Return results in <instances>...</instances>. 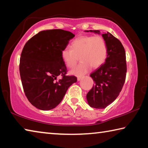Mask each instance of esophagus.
Masks as SVG:
<instances>
[{
  "label": "esophagus",
  "mask_w": 148,
  "mask_h": 148,
  "mask_svg": "<svg viewBox=\"0 0 148 148\" xmlns=\"http://www.w3.org/2000/svg\"><path fill=\"white\" fill-rule=\"evenodd\" d=\"M83 77H84V76H77V81H80V80L83 78Z\"/></svg>",
  "instance_id": "obj_1"
}]
</instances>
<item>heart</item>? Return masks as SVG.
I'll list each match as a JSON object with an SVG mask.
<instances>
[{"mask_svg": "<svg viewBox=\"0 0 148 148\" xmlns=\"http://www.w3.org/2000/svg\"><path fill=\"white\" fill-rule=\"evenodd\" d=\"M71 47L61 51V57L69 69L76 66L78 56L81 62L71 71L72 74L82 75L88 72L91 66L99 68L104 63L108 56L106 42L101 36H80L71 42Z\"/></svg>", "mask_w": 148, "mask_h": 148, "instance_id": "b5f03b06", "label": "heart"}]
</instances>
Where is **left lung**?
I'll return each mask as SVG.
<instances>
[{"label": "left lung", "instance_id": "obj_1", "mask_svg": "<svg viewBox=\"0 0 148 148\" xmlns=\"http://www.w3.org/2000/svg\"><path fill=\"white\" fill-rule=\"evenodd\" d=\"M86 31L100 34L98 30ZM102 36L107 44V58L104 64L90 74L95 85L86 96L89 106L97 109L105 108L116 99L127 74L126 56L121 42L108 32Z\"/></svg>", "mask_w": 148, "mask_h": 148}]
</instances>
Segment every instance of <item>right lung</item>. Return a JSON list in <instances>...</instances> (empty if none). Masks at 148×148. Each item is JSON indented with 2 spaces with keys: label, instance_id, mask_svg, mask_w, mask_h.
I'll return each instance as SVG.
<instances>
[{
  "label": "right lung",
  "instance_id": "add662e5",
  "mask_svg": "<svg viewBox=\"0 0 148 148\" xmlns=\"http://www.w3.org/2000/svg\"><path fill=\"white\" fill-rule=\"evenodd\" d=\"M75 35L62 29L39 32L27 41L22 50L19 72L27 99L41 110L53 109L62 101L69 87L77 82L66 76L61 51ZM59 75L62 78L57 80Z\"/></svg>",
  "mask_w": 148,
  "mask_h": 148
}]
</instances>
